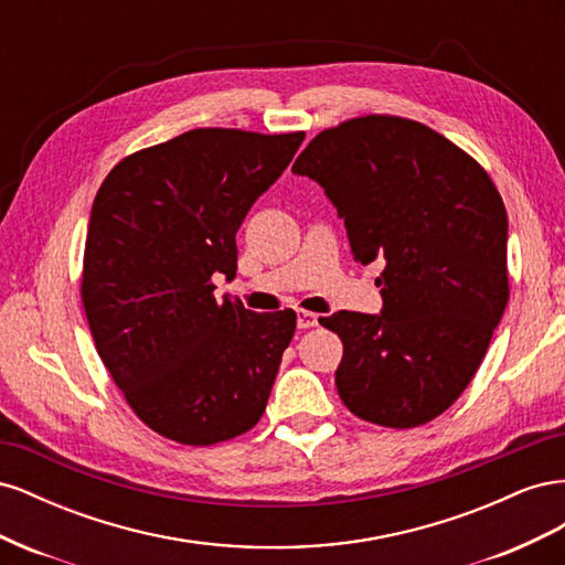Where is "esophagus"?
<instances>
[{
  "label": "esophagus",
  "mask_w": 565,
  "mask_h": 565,
  "mask_svg": "<svg viewBox=\"0 0 565 565\" xmlns=\"http://www.w3.org/2000/svg\"><path fill=\"white\" fill-rule=\"evenodd\" d=\"M316 324H318V313L303 311V309L297 311V328L299 330H309V328H316Z\"/></svg>",
  "instance_id": "obj_1"
}]
</instances>
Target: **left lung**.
Returning <instances> with one entry per match:
<instances>
[{
    "instance_id": "left-lung-1",
    "label": "left lung",
    "mask_w": 565,
    "mask_h": 565,
    "mask_svg": "<svg viewBox=\"0 0 565 565\" xmlns=\"http://www.w3.org/2000/svg\"><path fill=\"white\" fill-rule=\"evenodd\" d=\"M295 174L324 188L353 259L384 270L382 313L320 318L339 334V398L413 429L461 396L509 301L507 210L486 169L415 119L353 117L320 131Z\"/></svg>"
}]
</instances>
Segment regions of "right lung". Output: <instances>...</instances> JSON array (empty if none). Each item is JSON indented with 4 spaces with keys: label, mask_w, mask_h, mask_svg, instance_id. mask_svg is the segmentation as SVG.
<instances>
[{
    "label": "right lung",
    "mask_w": 565,
    "mask_h": 565,
    "mask_svg": "<svg viewBox=\"0 0 565 565\" xmlns=\"http://www.w3.org/2000/svg\"><path fill=\"white\" fill-rule=\"evenodd\" d=\"M303 131L193 129L117 162L84 245L82 303L96 351L152 431L214 446L262 419L297 313L216 301L237 270L235 233Z\"/></svg>",
    "instance_id": "right-lung-1"
}]
</instances>
